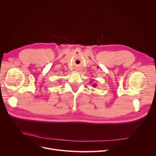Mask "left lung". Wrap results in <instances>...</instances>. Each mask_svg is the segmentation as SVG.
Here are the masks:
<instances>
[{
  "label": "left lung",
  "mask_w": 156,
  "mask_h": 156,
  "mask_svg": "<svg viewBox=\"0 0 156 156\" xmlns=\"http://www.w3.org/2000/svg\"><path fill=\"white\" fill-rule=\"evenodd\" d=\"M92 86H93L94 87H97V84H95H95H94V83H93V84H92Z\"/></svg>",
  "instance_id": "left-lung-1"
}]
</instances>
